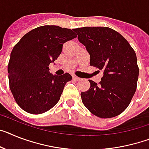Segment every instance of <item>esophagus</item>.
<instances>
[{
	"label": "esophagus",
	"mask_w": 149,
	"mask_h": 149,
	"mask_svg": "<svg viewBox=\"0 0 149 149\" xmlns=\"http://www.w3.org/2000/svg\"><path fill=\"white\" fill-rule=\"evenodd\" d=\"M72 79H74V80H76V81H79L81 79L79 77H77L76 75H73V76H72Z\"/></svg>",
	"instance_id": "34e87169"
}]
</instances>
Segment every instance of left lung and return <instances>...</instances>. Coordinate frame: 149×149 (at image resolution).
<instances>
[{
	"instance_id": "1",
	"label": "left lung",
	"mask_w": 149,
	"mask_h": 149,
	"mask_svg": "<svg viewBox=\"0 0 149 149\" xmlns=\"http://www.w3.org/2000/svg\"><path fill=\"white\" fill-rule=\"evenodd\" d=\"M75 32L90 54V65L104 72L98 84L88 80L89 89L81 92L82 103L100 118L118 116L130 104L137 87L139 70L135 51L108 27H82Z\"/></svg>"
}]
</instances>
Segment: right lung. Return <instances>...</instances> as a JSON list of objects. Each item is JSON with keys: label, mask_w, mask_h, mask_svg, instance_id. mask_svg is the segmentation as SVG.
I'll list each match as a JSON object with an SVG mask.
<instances>
[{"label": "right lung", "mask_w": 149, "mask_h": 149, "mask_svg": "<svg viewBox=\"0 0 149 149\" xmlns=\"http://www.w3.org/2000/svg\"><path fill=\"white\" fill-rule=\"evenodd\" d=\"M76 37L70 29L42 26L26 33L13 47L7 68L9 84L23 111L41 114L58 102L72 77L67 72L51 74L48 67L60 56L63 44Z\"/></svg>", "instance_id": "right-lung-1"}]
</instances>
